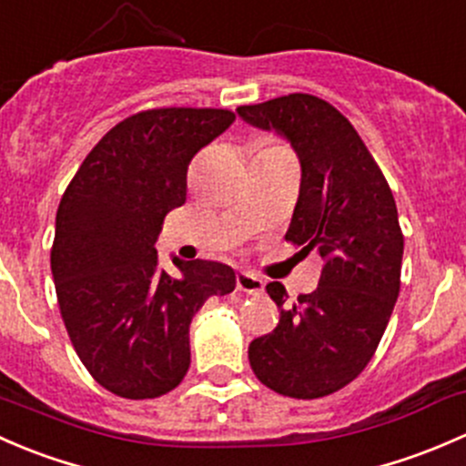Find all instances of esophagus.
I'll return each mask as SVG.
<instances>
[{"label":"esophagus","instance_id":"esophagus-1","mask_svg":"<svg viewBox=\"0 0 466 466\" xmlns=\"http://www.w3.org/2000/svg\"><path fill=\"white\" fill-rule=\"evenodd\" d=\"M238 289L244 291V294H262V289H265V282H262V278L253 276V273L248 271H239L238 273Z\"/></svg>","mask_w":466,"mask_h":466}]
</instances>
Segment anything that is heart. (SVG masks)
<instances>
[{"instance_id": "1", "label": "heart", "mask_w": 466, "mask_h": 466, "mask_svg": "<svg viewBox=\"0 0 466 466\" xmlns=\"http://www.w3.org/2000/svg\"><path fill=\"white\" fill-rule=\"evenodd\" d=\"M260 150H282V147L280 146H273V143H265V146H262Z\"/></svg>"}]
</instances>
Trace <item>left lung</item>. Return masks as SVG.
Listing matches in <instances>:
<instances>
[{
  "instance_id": "1",
  "label": "left lung",
  "mask_w": 466,
  "mask_h": 466,
  "mask_svg": "<svg viewBox=\"0 0 466 466\" xmlns=\"http://www.w3.org/2000/svg\"><path fill=\"white\" fill-rule=\"evenodd\" d=\"M235 112L294 147L300 190L285 238L323 260L319 287L296 305L268 282L280 320L251 340L248 361L271 390L316 400L368 366L390 320L404 256L397 206L357 129L325 100L289 94Z\"/></svg>"
}]
</instances>
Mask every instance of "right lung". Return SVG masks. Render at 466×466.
I'll return each mask as SVG.
<instances>
[{"instance_id":"add662e5","label":"right lung","mask_w":466,"mask_h":466,"mask_svg":"<svg viewBox=\"0 0 466 466\" xmlns=\"http://www.w3.org/2000/svg\"><path fill=\"white\" fill-rule=\"evenodd\" d=\"M227 109L167 107L109 129L62 195L51 248L57 303L91 377L126 400H155L190 368V323L210 296L231 294L222 262L159 265L163 218L186 201L193 157L233 126Z\"/></svg>"}]
</instances>
